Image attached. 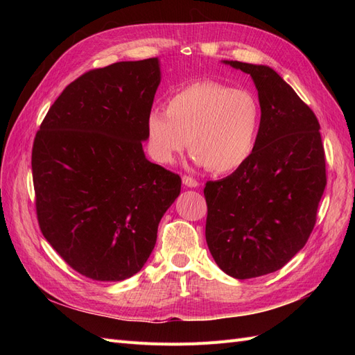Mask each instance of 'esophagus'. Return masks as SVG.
<instances>
[{"label": "esophagus", "mask_w": 355, "mask_h": 355, "mask_svg": "<svg viewBox=\"0 0 355 355\" xmlns=\"http://www.w3.org/2000/svg\"><path fill=\"white\" fill-rule=\"evenodd\" d=\"M182 182H184V185L188 187V188H197L200 185L198 182L191 176H184V178H182Z\"/></svg>", "instance_id": "esophagus-1"}]
</instances>
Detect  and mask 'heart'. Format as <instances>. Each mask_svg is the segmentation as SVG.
Here are the masks:
<instances>
[{"label": "heart", "mask_w": 355, "mask_h": 355, "mask_svg": "<svg viewBox=\"0 0 355 355\" xmlns=\"http://www.w3.org/2000/svg\"><path fill=\"white\" fill-rule=\"evenodd\" d=\"M261 127V108L243 89L204 80L178 90L167 111L148 114L149 149L161 164H171L189 144L194 161L214 173L241 167L254 151Z\"/></svg>", "instance_id": "heart-1"}]
</instances>
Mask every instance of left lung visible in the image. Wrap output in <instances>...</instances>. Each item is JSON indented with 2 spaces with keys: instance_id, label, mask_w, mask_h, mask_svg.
<instances>
[{
  "instance_id": "obj_1",
  "label": "left lung",
  "mask_w": 355,
  "mask_h": 355,
  "mask_svg": "<svg viewBox=\"0 0 355 355\" xmlns=\"http://www.w3.org/2000/svg\"><path fill=\"white\" fill-rule=\"evenodd\" d=\"M249 73L261 127L254 151L232 175L207 182L206 241L220 270L239 280L283 268L306 244L326 188L320 124L266 65L222 60Z\"/></svg>"
}]
</instances>
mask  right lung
I'll use <instances>...</instances> for the list:
<instances>
[{
	"label": "right lung",
	"mask_w": 355,
	"mask_h": 355,
	"mask_svg": "<svg viewBox=\"0 0 355 355\" xmlns=\"http://www.w3.org/2000/svg\"><path fill=\"white\" fill-rule=\"evenodd\" d=\"M158 58L81 75L51 105L32 148L42 235L75 271L123 282L142 270L179 175L145 157Z\"/></svg>",
	"instance_id": "right-lung-1"
}]
</instances>
